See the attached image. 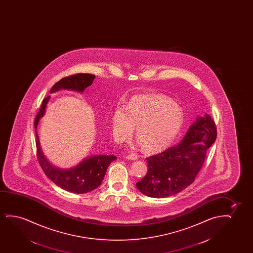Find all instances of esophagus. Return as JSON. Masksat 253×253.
<instances>
[{
	"label": "esophagus",
	"mask_w": 253,
	"mask_h": 253,
	"mask_svg": "<svg viewBox=\"0 0 253 253\" xmlns=\"http://www.w3.org/2000/svg\"><path fill=\"white\" fill-rule=\"evenodd\" d=\"M126 158L128 160H136L138 158V156L135 155V153H131V154H129V155L126 156Z\"/></svg>",
	"instance_id": "34e87169"
}]
</instances>
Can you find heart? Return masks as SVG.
<instances>
[{
  "mask_svg": "<svg viewBox=\"0 0 253 253\" xmlns=\"http://www.w3.org/2000/svg\"><path fill=\"white\" fill-rule=\"evenodd\" d=\"M184 112L163 94H142L132 97L127 107L118 106L112 116V129L119 141L136 138L144 150L159 153L169 148L180 133Z\"/></svg>",
  "mask_w": 253,
  "mask_h": 253,
  "instance_id": "heart-1",
  "label": "heart"
}]
</instances>
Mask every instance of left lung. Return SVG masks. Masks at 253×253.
Instances as JSON below:
<instances>
[{
    "mask_svg": "<svg viewBox=\"0 0 253 253\" xmlns=\"http://www.w3.org/2000/svg\"><path fill=\"white\" fill-rule=\"evenodd\" d=\"M217 137L215 123L209 115L196 119L178 145L147 158L148 173L136 187L147 196L169 197L194 182Z\"/></svg>",
    "mask_w": 253,
    "mask_h": 253,
    "instance_id": "obj_1",
    "label": "left lung"
}]
</instances>
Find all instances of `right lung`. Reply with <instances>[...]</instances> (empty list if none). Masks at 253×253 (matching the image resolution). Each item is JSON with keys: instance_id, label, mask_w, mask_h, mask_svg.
I'll use <instances>...</instances> for the list:
<instances>
[{"instance_id": "1", "label": "right lung", "mask_w": 253, "mask_h": 253, "mask_svg": "<svg viewBox=\"0 0 253 253\" xmlns=\"http://www.w3.org/2000/svg\"><path fill=\"white\" fill-rule=\"evenodd\" d=\"M94 79L95 75L90 73H76L65 77L54 84L51 89V92L62 88L83 91L86 87L92 84ZM49 97L48 96L43 99L39 113L35 118L36 151L39 163L45 175L65 190L75 194H85L94 190L102 183L108 167L111 162L117 160V156L111 155L89 157L84 160L76 168L69 170L58 169L52 167L43 156L37 134V125L40 119L44 116Z\"/></svg>"}]
</instances>
